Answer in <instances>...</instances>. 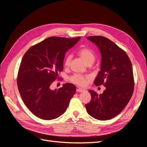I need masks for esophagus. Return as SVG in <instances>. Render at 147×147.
Masks as SVG:
<instances>
[{"instance_id": "esophagus-1", "label": "esophagus", "mask_w": 147, "mask_h": 147, "mask_svg": "<svg viewBox=\"0 0 147 147\" xmlns=\"http://www.w3.org/2000/svg\"><path fill=\"white\" fill-rule=\"evenodd\" d=\"M84 91V90H83V89H82V88H77V92H81Z\"/></svg>"}]
</instances>
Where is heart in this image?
<instances>
[{"label": "heart", "instance_id": "b5f03b06", "mask_svg": "<svg viewBox=\"0 0 147 147\" xmlns=\"http://www.w3.org/2000/svg\"><path fill=\"white\" fill-rule=\"evenodd\" d=\"M78 55L86 64L93 63L96 59L94 52L87 47H82L80 48L78 51ZM71 59H72V56H67L64 61V65L65 67H68L70 65ZM70 81L80 86H85L88 83V78L83 77L81 75L74 74L70 78Z\"/></svg>", "mask_w": 147, "mask_h": 147}]
</instances>
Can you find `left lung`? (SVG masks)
Here are the masks:
<instances>
[{"label":"left lung","instance_id":"8db88e82","mask_svg":"<svg viewBox=\"0 0 147 147\" xmlns=\"http://www.w3.org/2000/svg\"><path fill=\"white\" fill-rule=\"evenodd\" d=\"M87 38L96 44L102 56L94 84L104 85L105 90L100 94L89 91L91 100L85 107L92 117L108 120L121 112L131 98L134 88L132 65L126 53L109 38L97 35Z\"/></svg>","mask_w":147,"mask_h":147}]
</instances>
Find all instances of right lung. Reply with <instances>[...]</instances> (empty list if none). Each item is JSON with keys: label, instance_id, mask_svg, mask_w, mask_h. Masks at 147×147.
Segmentation results:
<instances>
[{"label": "right lung", "instance_id": "add662e5", "mask_svg": "<svg viewBox=\"0 0 147 147\" xmlns=\"http://www.w3.org/2000/svg\"><path fill=\"white\" fill-rule=\"evenodd\" d=\"M80 37H50L25 53L18 73L17 85L22 99L34 115L51 120L63 115L76 92L73 84L51 90V84L63 70L65 53Z\"/></svg>", "mask_w": 147, "mask_h": 147}]
</instances>
